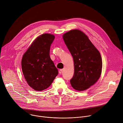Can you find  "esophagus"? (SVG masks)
Listing matches in <instances>:
<instances>
[{"mask_svg": "<svg viewBox=\"0 0 123 123\" xmlns=\"http://www.w3.org/2000/svg\"><path fill=\"white\" fill-rule=\"evenodd\" d=\"M62 69H60V70H59V73L60 74H61L62 73Z\"/></svg>", "mask_w": 123, "mask_h": 123, "instance_id": "obj_1", "label": "esophagus"}]
</instances>
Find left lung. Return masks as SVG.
I'll return each mask as SVG.
<instances>
[{
  "label": "left lung",
  "instance_id": "obj_1",
  "mask_svg": "<svg viewBox=\"0 0 123 123\" xmlns=\"http://www.w3.org/2000/svg\"><path fill=\"white\" fill-rule=\"evenodd\" d=\"M74 64V74L70 80L76 90H85L99 79L102 67L100 54L82 31L71 30L63 35Z\"/></svg>",
  "mask_w": 123,
  "mask_h": 123
}]
</instances>
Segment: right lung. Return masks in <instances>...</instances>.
Instances as JSON below:
<instances>
[{
  "mask_svg": "<svg viewBox=\"0 0 123 123\" xmlns=\"http://www.w3.org/2000/svg\"><path fill=\"white\" fill-rule=\"evenodd\" d=\"M54 35L44 33L38 37L24 54L21 66L29 86L37 91L49 87L58 74L49 55Z\"/></svg>",
  "mask_w": 123,
  "mask_h": 123,
  "instance_id": "1",
  "label": "right lung"
}]
</instances>
